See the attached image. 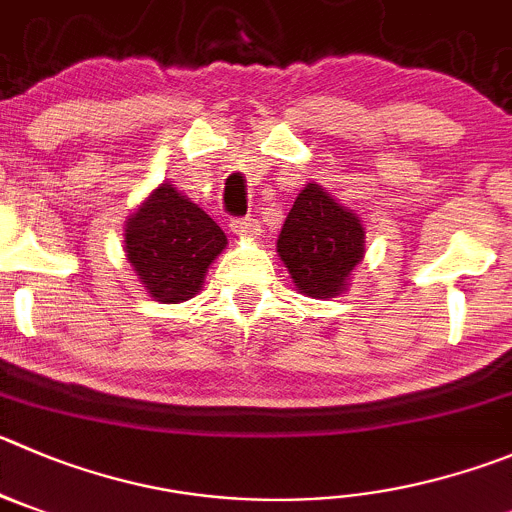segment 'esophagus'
Wrapping results in <instances>:
<instances>
[{"instance_id": "1", "label": "esophagus", "mask_w": 512, "mask_h": 512, "mask_svg": "<svg viewBox=\"0 0 512 512\" xmlns=\"http://www.w3.org/2000/svg\"><path fill=\"white\" fill-rule=\"evenodd\" d=\"M229 229H232L237 237L250 240V237H257V234L262 232V224L257 222L255 217H242V219H232V222H229Z\"/></svg>"}]
</instances>
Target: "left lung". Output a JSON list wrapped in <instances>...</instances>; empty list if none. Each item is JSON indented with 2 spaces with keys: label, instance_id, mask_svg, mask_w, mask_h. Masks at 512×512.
Segmentation results:
<instances>
[{
  "label": "left lung",
  "instance_id": "1",
  "mask_svg": "<svg viewBox=\"0 0 512 512\" xmlns=\"http://www.w3.org/2000/svg\"><path fill=\"white\" fill-rule=\"evenodd\" d=\"M366 227L321 184L308 181L278 234V257L298 293L323 300L348 290L366 252Z\"/></svg>",
  "mask_w": 512,
  "mask_h": 512
}]
</instances>
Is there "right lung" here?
Listing matches in <instances>:
<instances>
[{"mask_svg": "<svg viewBox=\"0 0 512 512\" xmlns=\"http://www.w3.org/2000/svg\"><path fill=\"white\" fill-rule=\"evenodd\" d=\"M123 242L143 290L159 303H184L202 290L209 265L227 247V234L164 181L126 219Z\"/></svg>", "mask_w": 512, "mask_h": 512, "instance_id": "1", "label": "right lung"}]
</instances>
